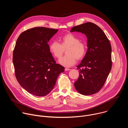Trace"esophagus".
Instances as JSON below:
<instances>
[{
    "label": "esophagus",
    "mask_w": 128,
    "mask_h": 128,
    "mask_svg": "<svg viewBox=\"0 0 128 128\" xmlns=\"http://www.w3.org/2000/svg\"><path fill=\"white\" fill-rule=\"evenodd\" d=\"M70 70V69H69V68H65V71H69Z\"/></svg>",
    "instance_id": "34e87169"
}]
</instances>
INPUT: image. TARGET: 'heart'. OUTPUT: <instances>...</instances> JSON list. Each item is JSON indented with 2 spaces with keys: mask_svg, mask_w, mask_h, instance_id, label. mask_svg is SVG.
<instances>
[{
  "mask_svg": "<svg viewBox=\"0 0 128 128\" xmlns=\"http://www.w3.org/2000/svg\"><path fill=\"white\" fill-rule=\"evenodd\" d=\"M60 44L56 40L49 44V50L52 55L60 58L66 50V54L59 60V63L65 67L74 65L78 60L82 59L86 54V46L84 43L80 42V38L72 33H67L59 39Z\"/></svg>",
  "mask_w": 128,
  "mask_h": 128,
  "instance_id": "b5f03b06",
  "label": "heart"
}]
</instances>
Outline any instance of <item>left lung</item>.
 I'll return each instance as SVG.
<instances>
[{
  "mask_svg": "<svg viewBox=\"0 0 128 128\" xmlns=\"http://www.w3.org/2000/svg\"><path fill=\"white\" fill-rule=\"evenodd\" d=\"M71 32L84 33L87 37L88 50L77 66L80 74L74 86L80 94L90 95L103 86L112 66V46L102 30L87 22L73 27Z\"/></svg>",
  "mask_w": 128,
  "mask_h": 128,
  "instance_id": "1",
  "label": "left lung"
}]
</instances>
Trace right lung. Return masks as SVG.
Masks as SVG:
<instances>
[{
	"instance_id": "add662e5",
	"label": "right lung",
	"mask_w": 128,
	"mask_h": 128,
	"mask_svg": "<svg viewBox=\"0 0 128 128\" xmlns=\"http://www.w3.org/2000/svg\"><path fill=\"white\" fill-rule=\"evenodd\" d=\"M58 29L38 27L28 29L18 38L13 52L16 78L29 93L39 97L53 89L64 67L56 63L48 42Z\"/></svg>"
}]
</instances>
